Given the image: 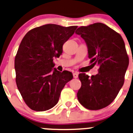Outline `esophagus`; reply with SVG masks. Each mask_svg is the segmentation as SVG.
<instances>
[{"label": "esophagus", "instance_id": "obj_1", "mask_svg": "<svg viewBox=\"0 0 133 133\" xmlns=\"http://www.w3.org/2000/svg\"><path fill=\"white\" fill-rule=\"evenodd\" d=\"M73 77H74L75 78H77V77H78V73H74L73 74Z\"/></svg>", "mask_w": 133, "mask_h": 133}]
</instances>
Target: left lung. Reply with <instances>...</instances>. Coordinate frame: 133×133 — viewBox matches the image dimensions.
Here are the masks:
<instances>
[{"instance_id":"obj_1","label":"left lung","mask_w":133,"mask_h":133,"mask_svg":"<svg viewBox=\"0 0 133 133\" xmlns=\"http://www.w3.org/2000/svg\"><path fill=\"white\" fill-rule=\"evenodd\" d=\"M75 33L86 42L90 63L99 66V73L91 77L78 75L81 87L77 98L89 110L103 109L114 101L124 83L129 65L125 43L120 34L101 23L81 26Z\"/></svg>"}]
</instances>
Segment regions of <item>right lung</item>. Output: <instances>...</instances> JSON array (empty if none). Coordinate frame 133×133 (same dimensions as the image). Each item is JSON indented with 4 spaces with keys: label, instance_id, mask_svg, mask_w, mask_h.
<instances>
[{
    "label": "right lung",
    "instance_id": "right-lung-1",
    "mask_svg": "<svg viewBox=\"0 0 133 133\" xmlns=\"http://www.w3.org/2000/svg\"><path fill=\"white\" fill-rule=\"evenodd\" d=\"M77 28L45 24L28 31L22 39L15 58V81L32 110L45 111L55 107L65 84L73 78L70 71L53 68V58L62 55L63 45Z\"/></svg>",
    "mask_w": 133,
    "mask_h": 133
}]
</instances>
